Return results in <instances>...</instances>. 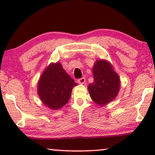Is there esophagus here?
<instances>
[{
  "label": "esophagus",
  "mask_w": 155,
  "mask_h": 155,
  "mask_svg": "<svg viewBox=\"0 0 155 155\" xmlns=\"http://www.w3.org/2000/svg\"><path fill=\"white\" fill-rule=\"evenodd\" d=\"M77 81L79 84H84L85 81H86V79H85L84 77H82V78H81V79H78Z\"/></svg>",
  "instance_id": "obj_1"
}]
</instances>
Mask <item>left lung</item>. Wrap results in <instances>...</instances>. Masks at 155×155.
Returning <instances> with one entry per match:
<instances>
[{
  "instance_id": "1",
  "label": "left lung",
  "mask_w": 155,
  "mask_h": 155,
  "mask_svg": "<svg viewBox=\"0 0 155 155\" xmlns=\"http://www.w3.org/2000/svg\"><path fill=\"white\" fill-rule=\"evenodd\" d=\"M92 73L94 81L88 86L92 100L99 106H104L114 100L120 91V80L111 63L104 60H97Z\"/></svg>"
}]
</instances>
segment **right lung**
Wrapping results in <instances>:
<instances>
[{"label":"right lung","instance_id":"obj_1","mask_svg":"<svg viewBox=\"0 0 155 155\" xmlns=\"http://www.w3.org/2000/svg\"><path fill=\"white\" fill-rule=\"evenodd\" d=\"M77 85L65 72L60 63H51L41 76L38 83V94L48 108L58 110L68 102L72 89Z\"/></svg>","mask_w":155,"mask_h":155}]
</instances>
